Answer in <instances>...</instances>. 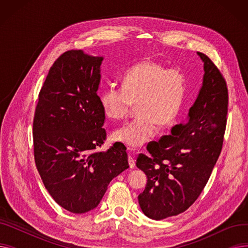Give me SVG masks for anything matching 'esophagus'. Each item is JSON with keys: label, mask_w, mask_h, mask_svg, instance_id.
<instances>
[{"label": "esophagus", "mask_w": 248, "mask_h": 248, "mask_svg": "<svg viewBox=\"0 0 248 248\" xmlns=\"http://www.w3.org/2000/svg\"><path fill=\"white\" fill-rule=\"evenodd\" d=\"M127 149H128L129 152H131V154H129V155H128V165H129V167H131L132 169H134L136 167V160L134 158V155H132L133 149L132 148H127Z\"/></svg>", "instance_id": "esophagus-1"}]
</instances>
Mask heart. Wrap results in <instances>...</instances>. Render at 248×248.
Wrapping results in <instances>:
<instances>
[{"label": "heart", "mask_w": 248, "mask_h": 248, "mask_svg": "<svg viewBox=\"0 0 248 248\" xmlns=\"http://www.w3.org/2000/svg\"><path fill=\"white\" fill-rule=\"evenodd\" d=\"M188 76L180 67L167 68L154 59H144L124 75L123 87L107 86L98 94L104 114L114 121L125 117L138 104V116L112 132V139L131 148L144 146L157 133L158 124L173 125L183 110L188 94Z\"/></svg>", "instance_id": "b5f03b06"}]
</instances>
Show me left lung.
Instances as JSON below:
<instances>
[{
	"instance_id": "8db88e82",
	"label": "left lung",
	"mask_w": 248,
	"mask_h": 248,
	"mask_svg": "<svg viewBox=\"0 0 248 248\" xmlns=\"http://www.w3.org/2000/svg\"><path fill=\"white\" fill-rule=\"evenodd\" d=\"M204 63L202 86L186 121L176 124L170 136L155 141L140 154L137 167L148 182L139 195L146 216L162 220L186 211L203 191L223 144L228 90L222 74L201 52Z\"/></svg>"
}]
</instances>
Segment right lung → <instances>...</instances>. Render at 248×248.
Masks as SVG:
<instances>
[{"label": "right lung", "instance_id": "right-lung-1", "mask_svg": "<svg viewBox=\"0 0 248 248\" xmlns=\"http://www.w3.org/2000/svg\"><path fill=\"white\" fill-rule=\"evenodd\" d=\"M102 60L82 50L63 53L49 70L34 116L38 172L55 202L75 214L96 208L110 181L128 168L122 142L95 152L107 138L97 95Z\"/></svg>", "mask_w": 248, "mask_h": 248}]
</instances>
